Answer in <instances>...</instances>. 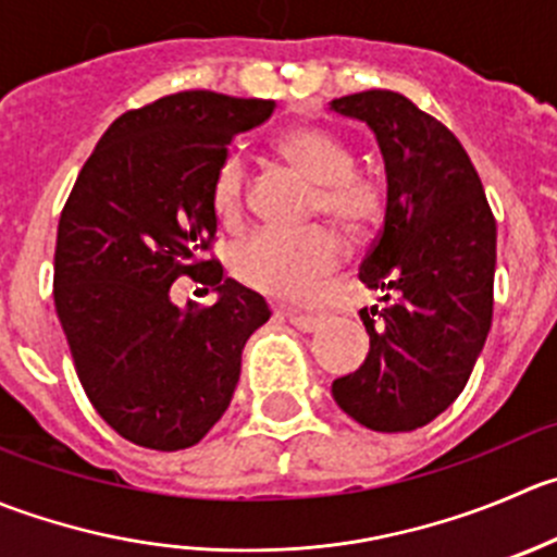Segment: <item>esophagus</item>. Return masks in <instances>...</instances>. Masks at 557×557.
I'll return each mask as SVG.
<instances>
[{"instance_id":"obj_1","label":"esophagus","mask_w":557,"mask_h":557,"mask_svg":"<svg viewBox=\"0 0 557 557\" xmlns=\"http://www.w3.org/2000/svg\"><path fill=\"white\" fill-rule=\"evenodd\" d=\"M288 321L294 323L299 332H315V329L323 326L321 315H305V312H296V310H288Z\"/></svg>"}]
</instances>
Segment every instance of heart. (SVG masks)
<instances>
[{
  "mask_svg": "<svg viewBox=\"0 0 557 557\" xmlns=\"http://www.w3.org/2000/svg\"><path fill=\"white\" fill-rule=\"evenodd\" d=\"M277 149L299 174L318 185L315 209L350 239H367L386 220V185L370 171L354 169V152L343 138L318 124H294L277 138ZM245 163L225 154L212 182V207L225 225L245 214ZM343 261V242L329 228L301 234L256 231L234 250V272L250 288L277 299L307 301Z\"/></svg>",
  "mask_w": 557,
  "mask_h": 557,
  "instance_id": "b5f03b06",
  "label": "heart"
}]
</instances>
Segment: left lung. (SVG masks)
I'll return each instance as SVG.
<instances>
[{
    "mask_svg": "<svg viewBox=\"0 0 557 557\" xmlns=\"http://www.w3.org/2000/svg\"><path fill=\"white\" fill-rule=\"evenodd\" d=\"M329 108L375 133L388 209L359 267L386 305L359 310L370 354L332 383L350 419L410 433L444 413L471 377L493 323L495 218L471 158L405 95L367 89Z\"/></svg>",
    "mask_w": 557,
    "mask_h": 557,
    "instance_id": "left-lung-1",
    "label": "left lung"
}]
</instances>
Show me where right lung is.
<instances>
[{
	"label": "right lung",
	"instance_id": "obj_1",
	"mask_svg": "<svg viewBox=\"0 0 557 557\" xmlns=\"http://www.w3.org/2000/svg\"><path fill=\"white\" fill-rule=\"evenodd\" d=\"M272 111L274 100L193 89L122 113L64 203L57 315L86 397L129 444L196 446L231 405L247 337L272 315L261 294L207 258L218 165ZM180 276L212 284L219 301L176 308Z\"/></svg>",
	"mask_w": 557,
	"mask_h": 557
}]
</instances>
